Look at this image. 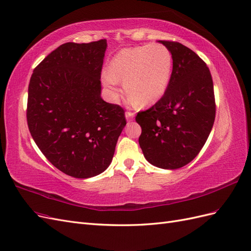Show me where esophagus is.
<instances>
[{"label":"esophagus","instance_id":"obj_1","mask_svg":"<svg viewBox=\"0 0 251 251\" xmlns=\"http://www.w3.org/2000/svg\"><path fill=\"white\" fill-rule=\"evenodd\" d=\"M134 118V112L133 111H126V119L128 121H132Z\"/></svg>","mask_w":251,"mask_h":251}]
</instances>
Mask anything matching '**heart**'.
I'll use <instances>...</instances> for the list:
<instances>
[{"label":"heart","instance_id":"heart-1","mask_svg":"<svg viewBox=\"0 0 251 251\" xmlns=\"http://www.w3.org/2000/svg\"><path fill=\"white\" fill-rule=\"evenodd\" d=\"M173 73V55L163 44L122 49L110 63V71L103 74V81L116 91L118 81H124L127 96L135 103L148 106L165 94Z\"/></svg>","mask_w":251,"mask_h":251}]
</instances>
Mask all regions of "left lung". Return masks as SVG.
<instances>
[{"instance_id":"left-lung-1","label":"left lung","mask_w":251,"mask_h":251,"mask_svg":"<svg viewBox=\"0 0 251 251\" xmlns=\"http://www.w3.org/2000/svg\"><path fill=\"white\" fill-rule=\"evenodd\" d=\"M173 55V73L164 96L135 121L142 127L139 144L145 159L163 169L187 165L201 151L216 118L209 68L178 42L160 41Z\"/></svg>"}]
</instances>
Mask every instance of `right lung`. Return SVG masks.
<instances>
[{
  "mask_svg": "<svg viewBox=\"0 0 251 251\" xmlns=\"http://www.w3.org/2000/svg\"><path fill=\"white\" fill-rule=\"evenodd\" d=\"M107 41L68 42L33 69L26 118L35 144L54 167L77 178L109 166L125 110L101 98Z\"/></svg>",
  "mask_w": 251,
  "mask_h": 251,
  "instance_id": "right-lung-1",
  "label": "right lung"
}]
</instances>
